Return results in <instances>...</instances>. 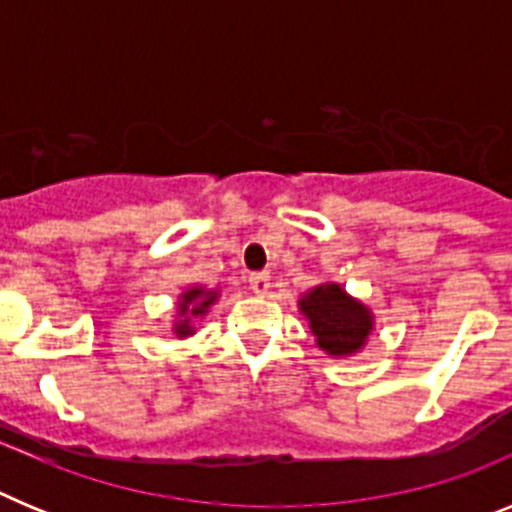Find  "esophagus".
Here are the masks:
<instances>
[{
  "instance_id": "34e87169",
  "label": "esophagus",
  "mask_w": 512,
  "mask_h": 512,
  "mask_svg": "<svg viewBox=\"0 0 512 512\" xmlns=\"http://www.w3.org/2000/svg\"><path fill=\"white\" fill-rule=\"evenodd\" d=\"M248 282H251V289L256 292V295H266L271 287L269 271H256V274H251V277H248Z\"/></svg>"
}]
</instances>
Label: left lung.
I'll return each instance as SVG.
<instances>
[{
  "mask_svg": "<svg viewBox=\"0 0 512 512\" xmlns=\"http://www.w3.org/2000/svg\"><path fill=\"white\" fill-rule=\"evenodd\" d=\"M300 310L310 320L318 346L330 356L356 354L372 333L374 318L369 307L348 297L341 284H320L300 300Z\"/></svg>",
  "mask_w": 512,
  "mask_h": 512,
  "instance_id": "8db88e82",
  "label": "left lung"
}]
</instances>
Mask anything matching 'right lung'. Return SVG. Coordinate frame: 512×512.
Instances as JSON below:
<instances>
[{"label": "right lung", "instance_id": "add662e5", "mask_svg": "<svg viewBox=\"0 0 512 512\" xmlns=\"http://www.w3.org/2000/svg\"><path fill=\"white\" fill-rule=\"evenodd\" d=\"M217 300V292H207L202 287H192L187 289L182 295V302H179V315L184 320L174 325V330L179 336H189L192 333V325H189V318H197V315H205L207 307Z\"/></svg>", "mask_w": 512, "mask_h": 512}]
</instances>
